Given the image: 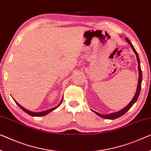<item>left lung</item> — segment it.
Returning <instances> with one entry per match:
<instances>
[{"label": "left lung", "mask_w": 151, "mask_h": 151, "mask_svg": "<svg viewBox=\"0 0 151 151\" xmlns=\"http://www.w3.org/2000/svg\"><path fill=\"white\" fill-rule=\"evenodd\" d=\"M126 39V40L127 41V42L129 44V45L131 46V47L132 48V50H133V51L134 52V53L136 54V56L137 57V61H138V72H139V78H138V87H137V89H136V92L135 95H134V98L132 99V101H130V103H129L128 105H127L126 107H124V109H122V110H120L118 111V112H116V113H111V114H108V115H102V114H100V113L96 112V111H94V112L96 113L97 115H99V117H101L102 118H105V119H117V118L121 117L123 115H124L125 113H126L127 111H128L129 109H130L132 105H134V103H136V101H137V99L139 96V94H140V89H141V83H142V70H141V68H140V59H139V57H138V52H136V50L135 48H134V46L132 45V44L131 43V42L129 40V39L127 38H125Z\"/></svg>", "instance_id": "obj_1"}]
</instances>
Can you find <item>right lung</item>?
<instances>
[{
  "label": "right lung",
  "mask_w": 151,
  "mask_h": 151,
  "mask_svg": "<svg viewBox=\"0 0 151 151\" xmlns=\"http://www.w3.org/2000/svg\"><path fill=\"white\" fill-rule=\"evenodd\" d=\"M14 100V99H13ZM14 101L15 102V103L17 104V105L19 106V107L22 109L24 111V112H25L26 113H27V114L28 115H31V116H36V117H39V116H43V115H46V114H48V113H49L50 112H51L52 111H53V110H55V109H56L57 108V107H59V106H60V105H61V103H62V100H61V103H60L59 105H58L57 106H55V107H53V108H51V109H48V110H46V111H42V112H38V113H35V112H32V111H29V110H27V109H25V108H24L22 106H21L19 103H17V102H16L15 100H14Z\"/></svg>",
  "instance_id": "1"
}]
</instances>
